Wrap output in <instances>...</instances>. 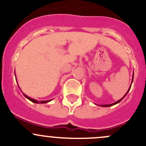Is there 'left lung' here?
<instances>
[{
    "label": "left lung",
    "instance_id": "left-lung-1",
    "mask_svg": "<svg viewBox=\"0 0 146 146\" xmlns=\"http://www.w3.org/2000/svg\"><path fill=\"white\" fill-rule=\"evenodd\" d=\"M133 79H134V73H133V76H132V81H131V83H132V82H133ZM131 86H130V87H129V90H128V91L127 92V93L125 94V96H123V97L122 98V99H119V100H118L117 101H116V102L113 103V104H108V105H101V106H103V107H109V106H113V105H115V104H118V103H119V102H120V101H122V99H123L125 97V96H126V95L127 94V93L129 92V90H130V88H131Z\"/></svg>",
    "mask_w": 146,
    "mask_h": 146
}]
</instances>
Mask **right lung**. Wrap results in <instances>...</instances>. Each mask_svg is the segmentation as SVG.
Returning <instances> with one entry per match:
<instances>
[{
	"label": "right lung",
	"instance_id": "obj_1",
	"mask_svg": "<svg viewBox=\"0 0 146 146\" xmlns=\"http://www.w3.org/2000/svg\"><path fill=\"white\" fill-rule=\"evenodd\" d=\"M18 87H19V85H18ZM19 89H20V88H19ZM24 94V96H25L26 98H27V99H28L29 100H30L31 101H32V102H33V103H36V104H46V103H47V102H49V101H51V100H48V101H38L37 100H36V99H32V98L29 97L28 96H27V95L24 94Z\"/></svg>",
	"mask_w": 146,
	"mask_h": 146
}]
</instances>
